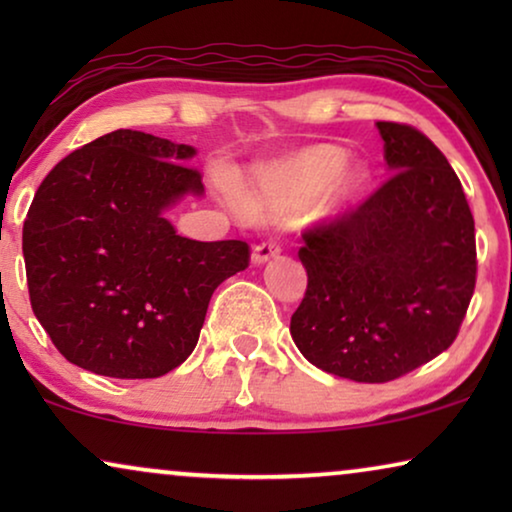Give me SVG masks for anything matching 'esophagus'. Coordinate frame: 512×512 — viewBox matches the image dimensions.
Returning <instances> with one entry per match:
<instances>
[{
  "instance_id": "34e87169",
  "label": "esophagus",
  "mask_w": 512,
  "mask_h": 512,
  "mask_svg": "<svg viewBox=\"0 0 512 512\" xmlns=\"http://www.w3.org/2000/svg\"><path fill=\"white\" fill-rule=\"evenodd\" d=\"M277 254H279V247H275V244H270V242L256 244V247L251 249V263L263 265V263H268L270 258H275Z\"/></svg>"
}]
</instances>
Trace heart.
<instances>
[{"mask_svg": "<svg viewBox=\"0 0 512 512\" xmlns=\"http://www.w3.org/2000/svg\"><path fill=\"white\" fill-rule=\"evenodd\" d=\"M366 186L368 172L347 163V151L319 144L256 165L237 202L254 219L284 221L300 216L317 199V214L333 219L359 200Z\"/></svg>", "mask_w": 512, "mask_h": 512, "instance_id": "1", "label": "heart"}]
</instances>
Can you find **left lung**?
I'll return each instance as SVG.
<instances>
[{
    "label": "left lung",
    "instance_id": "obj_1",
    "mask_svg": "<svg viewBox=\"0 0 512 512\" xmlns=\"http://www.w3.org/2000/svg\"><path fill=\"white\" fill-rule=\"evenodd\" d=\"M394 174L354 214L303 235L291 338L312 366L389 382L457 338L475 289V223L457 174L422 132L377 123Z\"/></svg>",
    "mask_w": 512,
    "mask_h": 512
}]
</instances>
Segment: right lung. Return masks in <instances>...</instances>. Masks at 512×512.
Listing matches in <instances>:
<instances>
[{
  "instance_id": "add662e5",
  "label": "right lung",
  "mask_w": 512,
  "mask_h": 512,
  "mask_svg": "<svg viewBox=\"0 0 512 512\" xmlns=\"http://www.w3.org/2000/svg\"><path fill=\"white\" fill-rule=\"evenodd\" d=\"M193 146L114 130L62 158L34 193L23 256L34 317L69 363L118 380L160 377L198 345L242 240L177 235L167 212L202 198Z\"/></svg>"
}]
</instances>
